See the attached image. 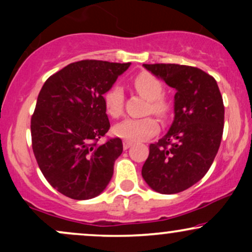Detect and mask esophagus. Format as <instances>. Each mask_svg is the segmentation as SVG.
<instances>
[{
	"instance_id": "obj_1",
	"label": "esophagus",
	"mask_w": 252,
	"mask_h": 252,
	"mask_svg": "<svg viewBox=\"0 0 252 252\" xmlns=\"http://www.w3.org/2000/svg\"><path fill=\"white\" fill-rule=\"evenodd\" d=\"M131 142H129V141H124V142H123V148L124 149H129L130 148V147H131Z\"/></svg>"
}]
</instances>
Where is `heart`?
Masks as SVG:
<instances>
[{
	"label": "heart",
	"instance_id": "heart-1",
	"mask_svg": "<svg viewBox=\"0 0 252 252\" xmlns=\"http://www.w3.org/2000/svg\"><path fill=\"white\" fill-rule=\"evenodd\" d=\"M134 88L143 98L148 100L147 112L167 116L170 105L166 98L162 97V83L148 72H142L135 77ZM124 96L120 85H114L104 94V106L109 116L118 118L123 114ZM158 129V121L154 117L126 118L114 126V134L128 141H143L152 137Z\"/></svg>",
	"mask_w": 252,
	"mask_h": 252
}]
</instances>
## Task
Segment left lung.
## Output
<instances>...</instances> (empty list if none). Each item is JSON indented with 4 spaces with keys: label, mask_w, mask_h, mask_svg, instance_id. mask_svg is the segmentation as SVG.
I'll return each mask as SVG.
<instances>
[{
    "label": "left lung",
    "mask_w": 252,
    "mask_h": 252,
    "mask_svg": "<svg viewBox=\"0 0 252 252\" xmlns=\"http://www.w3.org/2000/svg\"><path fill=\"white\" fill-rule=\"evenodd\" d=\"M176 90L174 121L149 146L142 176L150 189L175 194L196 184L213 163L224 129V104L216 79L200 68L178 63H143Z\"/></svg>",
    "instance_id": "1"
}]
</instances>
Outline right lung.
Wrapping results in <instances>:
<instances>
[{"mask_svg":"<svg viewBox=\"0 0 252 252\" xmlns=\"http://www.w3.org/2000/svg\"><path fill=\"white\" fill-rule=\"evenodd\" d=\"M130 63L80 60L43 84L31 120L32 147L46 180L76 200L99 195L122 154V140H98L110 129L103 94Z\"/></svg>","mask_w":252,"mask_h":252,"instance_id":"1","label":"right lung"}]
</instances>
